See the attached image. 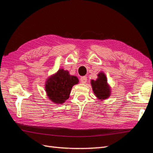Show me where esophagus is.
I'll list each match as a JSON object with an SVG mask.
<instances>
[{
    "label": "esophagus",
    "mask_w": 153,
    "mask_h": 153,
    "mask_svg": "<svg viewBox=\"0 0 153 153\" xmlns=\"http://www.w3.org/2000/svg\"><path fill=\"white\" fill-rule=\"evenodd\" d=\"M87 76H82L80 78V82L82 83V84H85V83L87 82Z\"/></svg>",
    "instance_id": "1"
}]
</instances>
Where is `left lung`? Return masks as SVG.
Returning <instances> with one entry per match:
<instances>
[{"label":"left lung","mask_w":153,"mask_h":153,"mask_svg":"<svg viewBox=\"0 0 153 153\" xmlns=\"http://www.w3.org/2000/svg\"><path fill=\"white\" fill-rule=\"evenodd\" d=\"M96 80H91L92 90L96 96L100 100L107 99L110 96V87L107 84V80L104 73L101 72L98 75Z\"/></svg>","instance_id":"1"}]
</instances>
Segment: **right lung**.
<instances>
[{"instance_id": "obj_1", "label": "right lung", "mask_w": 153, "mask_h": 153, "mask_svg": "<svg viewBox=\"0 0 153 153\" xmlns=\"http://www.w3.org/2000/svg\"><path fill=\"white\" fill-rule=\"evenodd\" d=\"M78 82L76 76H71L68 71L61 69L47 80L45 91L54 103L62 104L69 98L72 87Z\"/></svg>"}]
</instances>
